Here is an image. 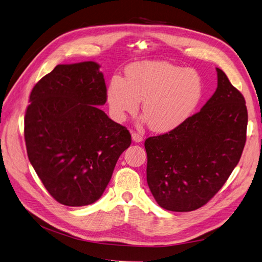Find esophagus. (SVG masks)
I'll use <instances>...</instances> for the list:
<instances>
[{"mask_svg":"<svg viewBox=\"0 0 262 262\" xmlns=\"http://www.w3.org/2000/svg\"><path fill=\"white\" fill-rule=\"evenodd\" d=\"M132 140L133 142H136V143H140V142L143 141V137L140 136L137 132H132Z\"/></svg>","mask_w":262,"mask_h":262,"instance_id":"1","label":"esophagus"}]
</instances>
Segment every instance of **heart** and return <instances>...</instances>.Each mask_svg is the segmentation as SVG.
Instances as JSON below:
<instances>
[{
	"label": "heart",
	"instance_id": "b5f03b06",
	"mask_svg": "<svg viewBox=\"0 0 262 262\" xmlns=\"http://www.w3.org/2000/svg\"><path fill=\"white\" fill-rule=\"evenodd\" d=\"M202 93V80L195 71L164 61H144L130 66L125 80L114 76L107 98L117 121H123L128 114H136L143 100L142 113L149 128L168 132L187 120Z\"/></svg>",
	"mask_w": 262,
	"mask_h": 262
}]
</instances>
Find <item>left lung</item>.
Masks as SVG:
<instances>
[{"label":"left lung","mask_w":262,"mask_h":262,"mask_svg":"<svg viewBox=\"0 0 262 262\" xmlns=\"http://www.w3.org/2000/svg\"><path fill=\"white\" fill-rule=\"evenodd\" d=\"M217 89L199 113L145 140L146 179L160 207L189 212L208 203L238 164L246 143L245 98L221 69Z\"/></svg>","instance_id":"obj_1"}]
</instances>
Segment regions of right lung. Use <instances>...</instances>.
Here are the masks:
<instances>
[{
    "instance_id": "add662e5",
    "label": "right lung",
    "mask_w": 262,
    "mask_h": 262,
    "mask_svg": "<svg viewBox=\"0 0 262 262\" xmlns=\"http://www.w3.org/2000/svg\"><path fill=\"white\" fill-rule=\"evenodd\" d=\"M96 62L59 64L30 93L25 115L27 155L53 199L68 207L97 201L131 144L125 126L98 106L107 101Z\"/></svg>"
}]
</instances>
